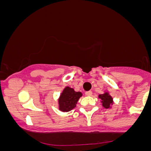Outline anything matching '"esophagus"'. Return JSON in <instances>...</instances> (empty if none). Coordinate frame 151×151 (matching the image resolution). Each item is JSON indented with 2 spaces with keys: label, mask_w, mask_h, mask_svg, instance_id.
Listing matches in <instances>:
<instances>
[{
  "label": "esophagus",
  "mask_w": 151,
  "mask_h": 151,
  "mask_svg": "<svg viewBox=\"0 0 151 151\" xmlns=\"http://www.w3.org/2000/svg\"><path fill=\"white\" fill-rule=\"evenodd\" d=\"M85 94H86V96H91V95H92V91H86Z\"/></svg>",
  "instance_id": "34e87169"
}]
</instances>
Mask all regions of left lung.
<instances>
[{
	"instance_id": "1",
	"label": "left lung",
	"mask_w": 151,
	"mask_h": 151,
	"mask_svg": "<svg viewBox=\"0 0 151 151\" xmlns=\"http://www.w3.org/2000/svg\"><path fill=\"white\" fill-rule=\"evenodd\" d=\"M99 98L101 100L102 106L106 109H109L111 106L113 104V99L109 95L108 92L99 95Z\"/></svg>"
}]
</instances>
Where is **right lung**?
Returning a JSON list of instances; mask_svg holds the SVG:
<instances>
[{"label":"right lung","instance_id":"obj_1","mask_svg":"<svg viewBox=\"0 0 151 151\" xmlns=\"http://www.w3.org/2000/svg\"><path fill=\"white\" fill-rule=\"evenodd\" d=\"M82 96L79 91H75L74 89L67 86L64 89L59 99V109L62 111L67 112L76 107L79 99Z\"/></svg>","mask_w":151,"mask_h":151}]
</instances>
